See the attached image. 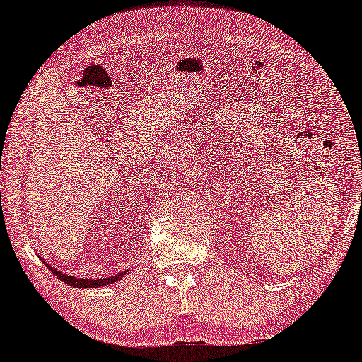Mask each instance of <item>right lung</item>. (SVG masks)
Segmentation results:
<instances>
[{"mask_svg":"<svg viewBox=\"0 0 362 362\" xmlns=\"http://www.w3.org/2000/svg\"><path fill=\"white\" fill-rule=\"evenodd\" d=\"M47 268H49L50 272L54 273L57 278H59V280H62L64 283H67L69 286H76V288H98V286L111 285V283L121 280V278H123L126 273L129 272V269H126V272L119 273V275H115V276H110V278H95V280H89V278L69 276V275H65V273H62V272H57V269L54 267H50V264H47Z\"/></svg>","mask_w":362,"mask_h":362,"instance_id":"obj_1","label":"right lung"}]
</instances>
